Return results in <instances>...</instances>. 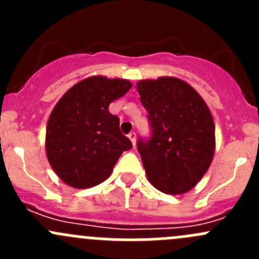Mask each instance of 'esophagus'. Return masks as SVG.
I'll return each mask as SVG.
<instances>
[{
  "instance_id": "esophagus-1",
  "label": "esophagus",
  "mask_w": 259,
  "mask_h": 259,
  "mask_svg": "<svg viewBox=\"0 0 259 259\" xmlns=\"http://www.w3.org/2000/svg\"><path fill=\"white\" fill-rule=\"evenodd\" d=\"M127 138H129V139H130L132 144L135 146V144H137V134H135V133H130V134L127 135Z\"/></svg>"
}]
</instances>
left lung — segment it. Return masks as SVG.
Listing matches in <instances>:
<instances>
[{
  "label": "left lung",
  "mask_w": 259,
  "mask_h": 259,
  "mask_svg": "<svg viewBox=\"0 0 259 259\" xmlns=\"http://www.w3.org/2000/svg\"><path fill=\"white\" fill-rule=\"evenodd\" d=\"M137 89L151 125L150 140L138 142L148 180L165 194H184L213 160L215 125L209 108L178 77L140 80Z\"/></svg>",
  "instance_id": "obj_1"
}]
</instances>
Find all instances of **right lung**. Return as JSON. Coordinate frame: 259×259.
Masks as SVG:
<instances>
[{"mask_svg": "<svg viewBox=\"0 0 259 259\" xmlns=\"http://www.w3.org/2000/svg\"><path fill=\"white\" fill-rule=\"evenodd\" d=\"M133 83L101 75L86 77L57 101L46 126L48 160L65 184L77 189L106 180L122 151L133 148L119 129V117L109 105Z\"/></svg>", "mask_w": 259, "mask_h": 259, "instance_id": "obj_1", "label": "right lung"}]
</instances>
